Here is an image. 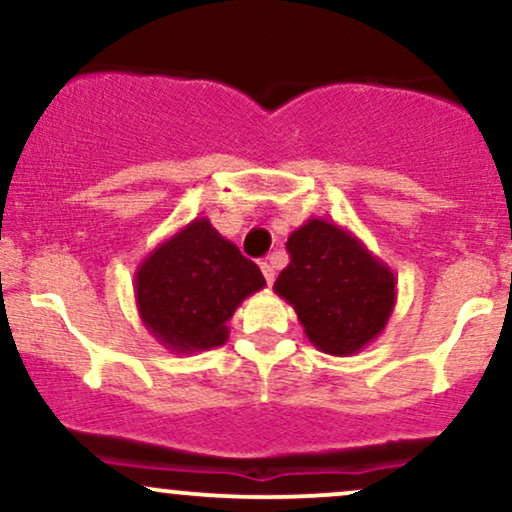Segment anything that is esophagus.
<instances>
[{
    "instance_id": "34e87169",
    "label": "esophagus",
    "mask_w": 512,
    "mask_h": 512,
    "mask_svg": "<svg viewBox=\"0 0 512 512\" xmlns=\"http://www.w3.org/2000/svg\"><path fill=\"white\" fill-rule=\"evenodd\" d=\"M260 269H262L264 279H267V284L272 286V284H274V279H276V269H274V262H272V260H269V262H262V264H260Z\"/></svg>"
}]
</instances>
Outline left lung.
Returning a JSON list of instances; mask_svg holds the SVG:
<instances>
[{
	"label": "left lung",
	"mask_w": 512,
	"mask_h": 512,
	"mask_svg": "<svg viewBox=\"0 0 512 512\" xmlns=\"http://www.w3.org/2000/svg\"><path fill=\"white\" fill-rule=\"evenodd\" d=\"M291 262L276 296L296 310L305 337L330 356H354L385 330L397 303V276L354 233L308 219L289 236Z\"/></svg>",
	"instance_id": "left-lung-1"
}]
</instances>
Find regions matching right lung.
<instances>
[{
	"instance_id": "right-lung-1",
	"label": "right lung",
	"mask_w": 512,
	"mask_h": 512,
	"mask_svg": "<svg viewBox=\"0 0 512 512\" xmlns=\"http://www.w3.org/2000/svg\"><path fill=\"white\" fill-rule=\"evenodd\" d=\"M264 286L260 267L199 216L144 257L134 272V301L166 349L195 354L226 344V322Z\"/></svg>"
}]
</instances>
